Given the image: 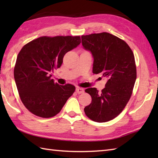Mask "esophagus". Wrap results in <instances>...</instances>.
<instances>
[{
  "label": "esophagus",
  "instance_id": "1",
  "mask_svg": "<svg viewBox=\"0 0 158 158\" xmlns=\"http://www.w3.org/2000/svg\"><path fill=\"white\" fill-rule=\"evenodd\" d=\"M76 92L77 94H83L84 92V89L82 88H76Z\"/></svg>",
  "mask_w": 158,
  "mask_h": 158
}]
</instances>
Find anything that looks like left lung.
<instances>
[{
    "mask_svg": "<svg viewBox=\"0 0 158 158\" xmlns=\"http://www.w3.org/2000/svg\"><path fill=\"white\" fill-rule=\"evenodd\" d=\"M81 40L83 48L93 56V73L107 79L101 93L95 88L85 90L92 102L84 111L96 122H109L119 115L132 94L136 79L135 56L125 41L108 32L83 35Z\"/></svg>",
    "mask_w": 158,
    "mask_h": 158,
    "instance_id": "obj_1",
    "label": "left lung"
}]
</instances>
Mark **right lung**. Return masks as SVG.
Instances as JSON below:
<instances>
[{"instance_id":"1","label":"right lung","mask_w":158,"mask_h":158,"mask_svg":"<svg viewBox=\"0 0 158 158\" xmlns=\"http://www.w3.org/2000/svg\"><path fill=\"white\" fill-rule=\"evenodd\" d=\"M81 43L79 36H41L20 50L14 67V79L23 105L34 115L49 118L62 110L75 91L71 84L55 83L54 69L61 66L66 53Z\"/></svg>"}]
</instances>
